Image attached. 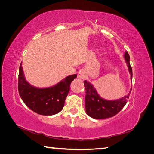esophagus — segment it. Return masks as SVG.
Returning <instances> with one entry per match:
<instances>
[{
    "label": "esophagus",
    "instance_id": "obj_1",
    "mask_svg": "<svg viewBox=\"0 0 154 154\" xmlns=\"http://www.w3.org/2000/svg\"><path fill=\"white\" fill-rule=\"evenodd\" d=\"M87 76V72L85 70H81V71L78 74V78L82 79V80H84Z\"/></svg>",
    "mask_w": 154,
    "mask_h": 154
}]
</instances>
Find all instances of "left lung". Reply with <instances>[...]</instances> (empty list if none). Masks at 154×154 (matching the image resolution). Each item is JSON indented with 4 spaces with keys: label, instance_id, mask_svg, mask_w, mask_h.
I'll return each instance as SVG.
<instances>
[{
    "label": "left lung",
    "instance_id": "8db88e82",
    "mask_svg": "<svg viewBox=\"0 0 154 154\" xmlns=\"http://www.w3.org/2000/svg\"><path fill=\"white\" fill-rule=\"evenodd\" d=\"M125 62L127 63L130 79H132V69L130 64V56L127 51L125 53ZM86 91L85 110L90 117L94 119H105L111 118L117 114L125 106L131 92L132 88L128 94L122 98L116 100H106L103 99L97 94L94 86L90 82L84 81Z\"/></svg>",
    "mask_w": 154,
    "mask_h": 154
}]
</instances>
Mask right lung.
Wrapping results in <instances>:
<instances>
[{
  "instance_id": "add662e5",
  "label": "right lung",
  "mask_w": 154,
  "mask_h": 154,
  "mask_svg": "<svg viewBox=\"0 0 154 154\" xmlns=\"http://www.w3.org/2000/svg\"><path fill=\"white\" fill-rule=\"evenodd\" d=\"M22 63L18 74V93L24 103L35 112L44 116H51L62 110L71 82L77 77L72 74L65 78L52 87L38 88L26 80Z\"/></svg>"
}]
</instances>
